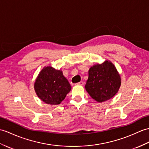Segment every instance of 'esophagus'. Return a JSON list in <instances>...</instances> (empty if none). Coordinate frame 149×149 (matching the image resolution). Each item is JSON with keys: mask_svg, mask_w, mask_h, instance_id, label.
Returning <instances> with one entry per match:
<instances>
[{"mask_svg": "<svg viewBox=\"0 0 149 149\" xmlns=\"http://www.w3.org/2000/svg\"><path fill=\"white\" fill-rule=\"evenodd\" d=\"M84 82H83V81H81V82H78V83H77V85H81V86H83L84 85Z\"/></svg>", "mask_w": 149, "mask_h": 149, "instance_id": "obj_1", "label": "esophagus"}]
</instances>
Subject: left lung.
Masks as SVG:
<instances>
[{"mask_svg": "<svg viewBox=\"0 0 149 149\" xmlns=\"http://www.w3.org/2000/svg\"><path fill=\"white\" fill-rule=\"evenodd\" d=\"M86 90L96 102L102 103L113 97L121 84L120 76L111 61L106 60L89 68Z\"/></svg>", "mask_w": 149, "mask_h": 149, "instance_id": "obj_1", "label": "left lung"}]
</instances>
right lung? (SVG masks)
<instances>
[{"instance_id":"right-lung-1","label":"right lung","mask_w":149,"mask_h":149,"mask_svg":"<svg viewBox=\"0 0 149 149\" xmlns=\"http://www.w3.org/2000/svg\"><path fill=\"white\" fill-rule=\"evenodd\" d=\"M71 88L62 71L50 66L44 67L34 83V89L38 97L49 105L60 104Z\"/></svg>"}]
</instances>
